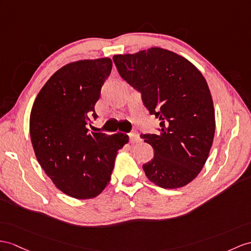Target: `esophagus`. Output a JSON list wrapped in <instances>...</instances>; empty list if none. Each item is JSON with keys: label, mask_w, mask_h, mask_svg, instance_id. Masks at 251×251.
<instances>
[{"label": "esophagus", "mask_w": 251, "mask_h": 251, "mask_svg": "<svg viewBox=\"0 0 251 251\" xmlns=\"http://www.w3.org/2000/svg\"><path fill=\"white\" fill-rule=\"evenodd\" d=\"M129 137H130V142L131 143H138L139 140H140L137 132H131L129 134Z\"/></svg>", "instance_id": "34e87169"}]
</instances>
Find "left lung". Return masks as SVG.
<instances>
[{
    "instance_id": "8db88e82",
    "label": "left lung",
    "mask_w": 251,
    "mask_h": 251,
    "mask_svg": "<svg viewBox=\"0 0 251 251\" xmlns=\"http://www.w3.org/2000/svg\"><path fill=\"white\" fill-rule=\"evenodd\" d=\"M120 76L139 91L150 115L160 120L157 134H142L154 156L143 165L151 182L178 188L203 168L215 133L209 86L191 62L162 48L114 55Z\"/></svg>"
}]
</instances>
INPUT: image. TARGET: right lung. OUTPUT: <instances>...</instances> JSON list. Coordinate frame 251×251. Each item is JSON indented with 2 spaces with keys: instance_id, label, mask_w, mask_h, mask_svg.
<instances>
[{
  "instance_id": "add662e5",
  "label": "right lung",
  "mask_w": 251,
  "mask_h": 251,
  "mask_svg": "<svg viewBox=\"0 0 251 251\" xmlns=\"http://www.w3.org/2000/svg\"><path fill=\"white\" fill-rule=\"evenodd\" d=\"M111 58L84 59L58 69L35 99L30 140L41 168L59 191L76 199L97 197L111 180L126 134L91 132L95 104L112 71Z\"/></svg>"
}]
</instances>
